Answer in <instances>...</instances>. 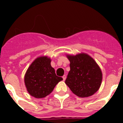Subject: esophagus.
<instances>
[{"label":"esophagus","instance_id":"esophagus-1","mask_svg":"<svg viewBox=\"0 0 123 123\" xmlns=\"http://www.w3.org/2000/svg\"><path fill=\"white\" fill-rule=\"evenodd\" d=\"M62 79H63V80H64V81H65V79H66V75H63V76H62Z\"/></svg>","mask_w":123,"mask_h":123}]
</instances>
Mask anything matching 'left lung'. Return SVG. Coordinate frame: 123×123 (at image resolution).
Wrapping results in <instances>:
<instances>
[{
	"mask_svg": "<svg viewBox=\"0 0 123 123\" xmlns=\"http://www.w3.org/2000/svg\"><path fill=\"white\" fill-rule=\"evenodd\" d=\"M70 71L65 84L73 93L81 98L92 96L99 89L102 80L101 69L95 60L84 53L67 55Z\"/></svg>",
	"mask_w": 123,
	"mask_h": 123,
	"instance_id": "left-lung-1",
	"label": "left lung"
}]
</instances>
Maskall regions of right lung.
Listing matches in <instances>:
<instances>
[{"instance_id": "right-lung-1", "label": "right lung", "mask_w": 123, "mask_h": 123, "mask_svg": "<svg viewBox=\"0 0 123 123\" xmlns=\"http://www.w3.org/2000/svg\"><path fill=\"white\" fill-rule=\"evenodd\" d=\"M50 58L40 56L35 59L27 70L24 82L31 96L36 98L46 97L53 91L62 78L56 75L50 65Z\"/></svg>"}]
</instances>
